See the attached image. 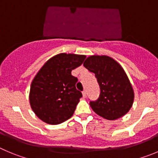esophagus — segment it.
I'll return each mask as SVG.
<instances>
[{
	"instance_id": "34e87169",
	"label": "esophagus",
	"mask_w": 158,
	"mask_h": 158,
	"mask_svg": "<svg viewBox=\"0 0 158 158\" xmlns=\"http://www.w3.org/2000/svg\"><path fill=\"white\" fill-rule=\"evenodd\" d=\"M82 97H83L84 98H86V90L82 91Z\"/></svg>"
}]
</instances>
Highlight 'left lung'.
<instances>
[{"mask_svg": "<svg viewBox=\"0 0 158 158\" xmlns=\"http://www.w3.org/2000/svg\"><path fill=\"white\" fill-rule=\"evenodd\" d=\"M83 66L95 74L101 88L98 100L89 102L94 112L107 120H115L127 114L135 95L122 65L109 56L91 55Z\"/></svg>", "mask_w": 158, "mask_h": 158, "instance_id": "8db88e82", "label": "left lung"}]
</instances>
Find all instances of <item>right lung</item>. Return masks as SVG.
I'll return each instance as SVG.
<instances>
[{"mask_svg": "<svg viewBox=\"0 0 158 158\" xmlns=\"http://www.w3.org/2000/svg\"><path fill=\"white\" fill-rule=\"evenodd\" d=\"M86 55L61 53L46 61L33 78L29 90L31 108L40 120L58 125L70 118L82 97L72 71L80 66Z\"/></svg>", "mask_w": 158, "mask_h": 158, "instance_id": "add662e5", "label": "right lung"}]
</instances>
